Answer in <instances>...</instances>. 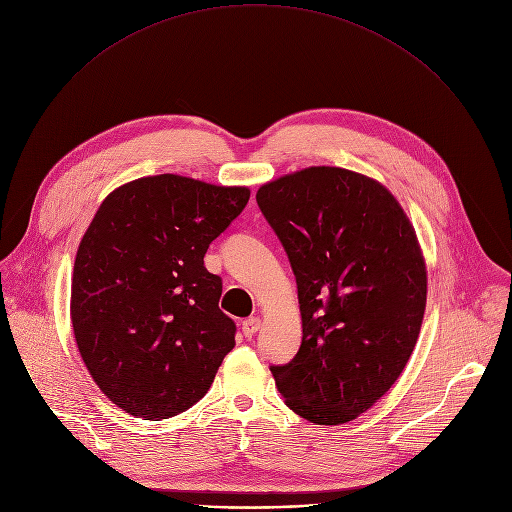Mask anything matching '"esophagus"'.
Returning a JSON list of instances; mask_svg holds the SVG:
<instances>
[{"instance_id": "1", "label": "esophagus", "mask_w": 512, "mask_h": 512, "mask_svg": "<svg viewBox=\"0 0 512 512\" xmlns=\"http://www.w3.org/2000/svg\"><path fill=\"white\" fill-rule=\"evenodd\" d=\"M261 327V320L257 316H251V318H245L243 320V335L245 337H253Z\"/></svg>"}]
</instances>
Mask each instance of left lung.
Returning <instances> with one entry per match:
<instances>
[{"label":"left lung","mask_w":512,"mask_h":512,"mask_svg":"<svg viewBox=\"0 0 512 512\" xmlns=\"http://www.w3.org/2000/svg\"><path fill=\"white\" fill-rule=\"evenodd\" d=\"M257 204L296 275L302 345L271 365L286 404L343 425L400 378L421 333L427 269L416 232L376 179L308 167L261 185Z\"/></svg>","instance_id":"obj_1"}]
</instances>
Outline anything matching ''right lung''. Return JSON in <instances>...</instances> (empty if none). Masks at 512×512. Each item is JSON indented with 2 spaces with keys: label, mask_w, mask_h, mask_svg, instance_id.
I'll use <instances>...</instances> for the list:
<instances>
[{
  "label": "right lung",
  "mask_w": 512,
  "mask_h": 512,
  "mask_svg": "<svg viewBox=\"0 0 512 512\" xmlns=\"http://www.w3.org/2000/svg\"><path fill=\"white\" fill-rule=\"evenodd\" d=\"M173 173L114 190L79 243L71 282L77 349L100 390L145 421L175 416L212 386L237 324L218 308L210 243L249 202Z\"/></svg>",
  "instance_id": "add662e5"
}]
</instances>
